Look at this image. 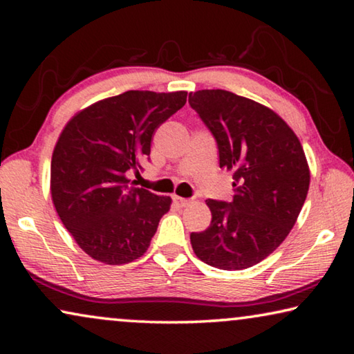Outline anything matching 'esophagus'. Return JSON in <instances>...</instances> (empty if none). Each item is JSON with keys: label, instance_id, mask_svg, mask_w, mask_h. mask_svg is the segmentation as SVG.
<instances>
[{"label": "esophagus", "instance_id": "1", "mask_svg": "<svg viewBox=\"0 0 354 354\" xmlns=\"http://www.w3.org/2000/svg\"><path fill=\"white\" fill-rule=\"evenodd\" d=\"M173 203H175L178 207H185L190 203V200L183 198V196H178V195H173Z\"/></svg>", "mask_w": 354, "mask_h": 354}]
</instances>
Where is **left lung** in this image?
I'll return each mask as SVG.
<instances>
[{
    "label": "left lung",
    "instance_id": "8db88e82",
    "mask_svg": "<svg viewBox=\"0 0 354 354\" xmlns=\"http://www.w3.org/2000/svg\"><path fill=\"white\" fill-rule=\"evenodd\" d=\"M211 131L220 169L232 170L231 203L206 200L212 220L192 232L195 254L221 270H243L272 254L295 225L309 190V167L295 133L272 109L215 88L189 93Z\"/></svg>",
    "mask_w": 354,
    "mask_h": 354
}]
</instances>
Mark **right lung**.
Listing matches in <instances>:
<instances>
[{"mask_svg": "<svg viewBox=\"0 0 354 354\" xmlns=\"http://www.w3.org/2000/svg\"><path fill=\"white\" fill-rule=\"evenodd\" d=\"M185 101L183 91H128L65 124L53 151L51 196L64 226L95 261L122 266L148 250L171 198L131 187L128 173H139L154 131Z\"/></svg>", "mask_w": 354, "mask_h": 354, "instance_id": "obj_1", "label": "right lung"}]
</instances>
